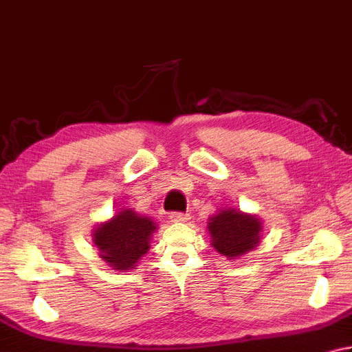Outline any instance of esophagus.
<instances>
[{
	"mask_svg": "<svg viewBox=\"0 0 352 352\" xmlns=\"http://www.w3.org/2000/svg\"><path fill=\"white\" fill-rule=\"evenodd\" d=\"M169 219L172 223H186L189 219V213H180V212H174L169 215Z\"/></svg>",
	"mask_w": 352,
	"mask_h": 352,
	"instance_id": "esophagus-1",
	"label": "esophagus"
}]
</instances>
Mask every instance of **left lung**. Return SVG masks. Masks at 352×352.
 <instances>
[{
    "label": "left lung",
    "mask_w": 352,
    "mask_h": 352,
    "mask_svg": "<svg viewBox=\"0 0 352 352\" xmlns=\"http://www.w3.org/2000/svg\"><path fill=\"white\" fill-rule=\"evenodd\" d=\"M208 230L213 249L227 259H238L259 245L263 223L256 215L229 208L209 217Z\"/></svg>",
    "instance_id": "left-lung-1"
}]
</instances>
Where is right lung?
I'll return each mask as SVG.
<instances>
[{
	"instance_id": "obj_1",
	"label": "right lung",
	"mask_w": 352,
	"mask_h": 352,
	"mask_svg": "<svg viewBox=\"0 0 352 352\" xmlns=\"http://www.w3.org/2000/svg\"><path fill=\"white\" fill-rule=\"evenodd\" d=\"M157 224L149 217L133 209H122L111 219L93 229V243L99 258L117 272L134 270L143 254L149 250V241Z\"/></svg>"
}]
</instances>
